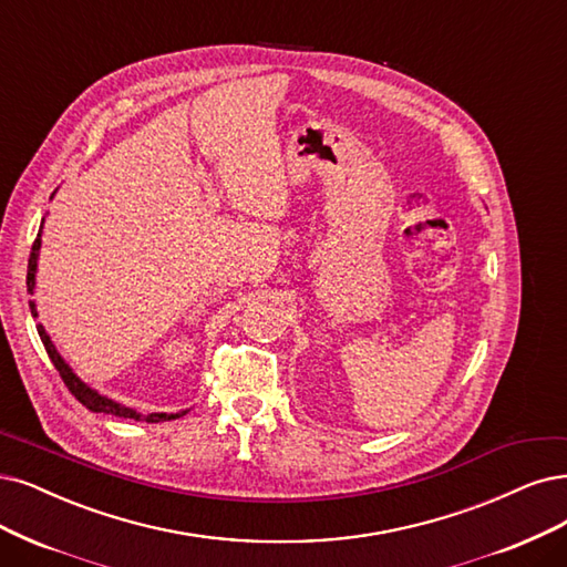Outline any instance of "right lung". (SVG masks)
I'll return each mask as SVG.
<instances>
[{
  "label": "right lung",
  "mask_w": 567,
  "mask_h": 567,
  "mask_svg": "<svg viewBox=\"0 0 567 567\" xmlns=\"http://www.w3.org/2000/svg\"><path fill=\"white\" fill-rule=\"evenodd\" d=\"M55 194V192H53ZM53 198V196H51ZM44 221L47 219H41V226H39V234H37V240H34V245H32V251H30V261H28V291L30 295H34V285H37V264H39V249H41V228H44ZM30 310H32V318H39V312H37V306H34V301H30ZM37 331H39V339H41V343H44V348H47V352H49V358H51V362H53V367L58 369V373H60V379L65 381V385L70 388V392L76 396V400L86 406V409H91L93 413H110V415H118V417H133V421H146V423H163V421H175V417H179V415H186L188 413V409L186 411H179V413H150V415H142L140 411H135V409H131V406H123V404H118V402H114V400H110L107 394H100L95 388H91L89 383H83L79 375L74 373V369L62 360V354L58 352V348L53 346V341H51V337L47 333V329H44V324H37Z\"/></svg>",
  "instance_id": "1"
}]
</instances>
